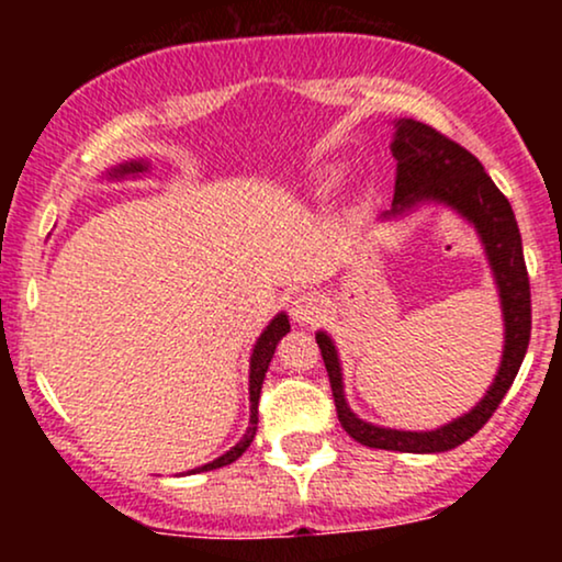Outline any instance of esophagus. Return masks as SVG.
Instances as JSON below:
<instances>
[{
  "label": "esophagus",
  "instance_id": "34e87169",
  "mask_svg": "<svg viewBox=\"0 0 562 562\" xmlns=\"http://www.w3.org/2000/svg\"><path fill=\"white\" fill-rule=\"evenodd\" d=\"M290 314H293V319L299 325H317L325 317V303H322L319 295L301 293L290 301Z\"/></svg>",
  "mask_w": 562,
  "mask_h": 562
}]
</instances>
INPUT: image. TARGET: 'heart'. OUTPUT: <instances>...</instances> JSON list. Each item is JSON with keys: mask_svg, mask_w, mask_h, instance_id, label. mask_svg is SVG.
<instances>
[{"mask_svg": "<svg viewBox=\"0 0 562 562\" xmlns=\"http://www.w3.org/2000/svg\"><path fill=\"white\" fill-rule=\"evenodd\" d=\"M335 182H338V171L327 173V177H325V184L319 187V190H317V195H325V192H327V187H333Z\"/></svg>", "mask_w": 562, "mask_h": 562, "instance_id": "heart-1", "label": "heart"}]
</instances>
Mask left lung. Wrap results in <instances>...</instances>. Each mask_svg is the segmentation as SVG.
<instances>
[{
	"label": "left lung",
	"instance_id": "1",
	"mask_svg": "<svg viewBox=\"0 0 562 562\" xmlns=\"http://www.w3.org/2000/svg\"><path fill=\"white\" fill-rule=\"evenodd\" d=\"M391 153L396 158V190L391 211L380 214V222H396L409 216L420 205H447L475 229L492 269L496 293H499L502 322H505V346L494 383L483 398L465 415L434 430H396L372 425L353 415L346 402L344 367L338 348L325 330L317 333V344L325 359L330 389L338 409V420L353 441L370 449L409 451V454H436L465 443L486 425L524 364L528 338H531V288L524 261V243L515 222L513 205L499 187L483 171L481 160L443 137L441 132L415 119L393 121Z\"/></svg>",
	"mask_w": 562,
	"mask_h": 562
}]
</instances>
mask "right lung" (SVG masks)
Instances as JSON below:
<instances>
[{
	"mask_svg": "<svg viewBox=\"0 0 562 562\" xmlns=\"http://www.w3.org/2000/svg\"><path fill=\"white\" fill-rule=\"evenodd\" d=\"M147 171H150V164L139 158V160H126V164L113 166L111 171H105V177L108 179H137V177H145ZM288 333H290V319H288L285 312H280L272 322H269L267 327H263V333L259 335V340H256V346H254V353H250V375H248L250 420H248V430H245L240 441H237L229 451H224L222 457H216V460L209 462V465H200L195 470H190V473H205V470H216V468L232 465V462H235L237 457H243V451L250 447V441H254V436H256V428H259V396H261L263 378H267L269 362H272L277 344H280V340L285 338Z\"/></svg>",
	"mask_w": 562,
	"mask_h": 562,
	"instance_id": "right-lung-1",
	"label": "right lung"
}]
</instances>
